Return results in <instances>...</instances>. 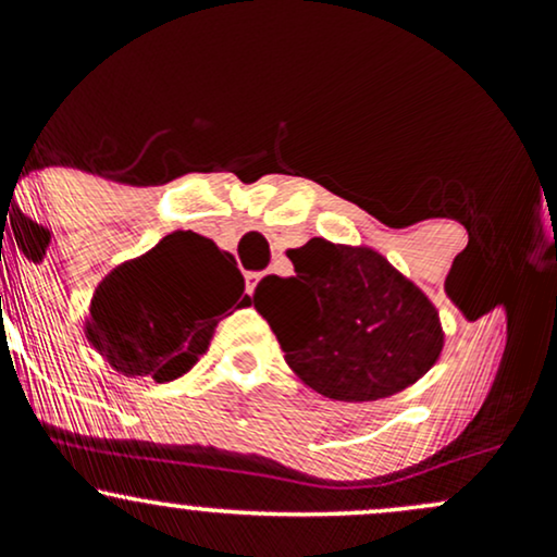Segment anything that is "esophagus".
Returning <instances> with one entry per match:
<instances>
[{
	"mask_svg": "<svg viewBox=\"0 0 557 557\" xmlns=\"http://www.w3.org/2000/svg\"><path fill=\"white\" fill-rule=\"evenodd\" d=\"M259 280H261L259 272H246V290L253 293V287H257Z\"/></svg>",
	"mask_w": 557,
	"mask_h": 557,
	"instance_id": "34e87169",
	"label": "esophagus"
}]
</instances>
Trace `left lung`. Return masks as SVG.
<instances>
[{"label": "left lung", "instance_id": "1", "mask_svg": "<svg viewBox=\"0 0 557 557\" xmlns=\"http://www.w3.org/2000/svg\"><path fill=\"white\" fill-rule=\"evenodd\" d=\"M287 259L296 274H267L253 306L287 367L319 395L389 398L437 363L445 343L437 309L374 248L311 238Z\"/></svg>", "mask_w": 557, "mask_h": 557}]
</instances>
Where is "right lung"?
Masks as SVG:
<instances>
[{"label":"right lung","mask_w":557,"mask_h":557,"mask_svg":"<svg viewBox=\"0 0 557 557\" xmlns=\"http://www.w3.org/2000/svg\"><path fill=\"white\" fill-rule=\"evenodd\" d=\"M243 287L227 251L177 230L101 280L86 335L120 374L172 382L207 354L220 319L248 304L239 300Z\"/></svg>","instance_id":"add662e5"}]
</instances>
